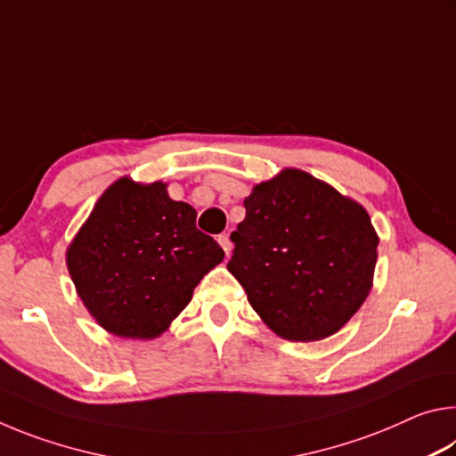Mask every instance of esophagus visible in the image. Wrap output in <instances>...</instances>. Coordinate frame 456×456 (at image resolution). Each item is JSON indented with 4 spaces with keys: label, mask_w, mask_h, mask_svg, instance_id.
<instances>
[{
    "label": "esophagus",
    "mask_w": 456,
    "mask_h": 456,
    "mask_svg": "<svg viewBox=\"0 0 456 456\" xmlns=\"http://www.w3.org/2000/svg\"><path fill=\"white\" fill-rule=\"evenodd\" d=\"M217 241L223 247V251H225V256H229V251H231V239H229V235H219Z\"/></svg>",
    "instance_id": "34e87169"
}]
</instances>
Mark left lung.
<instances>
[{
  "mask_svg": "<svg viewBox=\"0 0 456 456\" xmlns=\"http://www.w3.org/2000/svg\"><path fill=\"white\" fill-rule=\"evenodd\" d=\"M227 269L277 336L315 342L364 304L378 235L364 207L297 168L253 187Z\"/></svg>",
  "mask_w": 456,
  "mask_h": 456,
  "instance_id": "left-lung-1",
  "label": "left lung"
}]
</instances>
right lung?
I'll use <instances>...</instances> for the list:
<instances>
[{"label": "right lung", "mask_w": 456, "mask_h": 456, "mask_svg": "<svg viewBox=\"0 0 456 456\" xmlns=\"http://www.w3.org/2000/svg\"><path fill=\"white\" fill-rule=\"evenodd\" d=\"M197 211L167 184L120 179L108 189L66 253L84 305L122 338L163 334L225 251L197 229Z\"/></svg>", "instance_id": "obj_1"}]
</instances>
